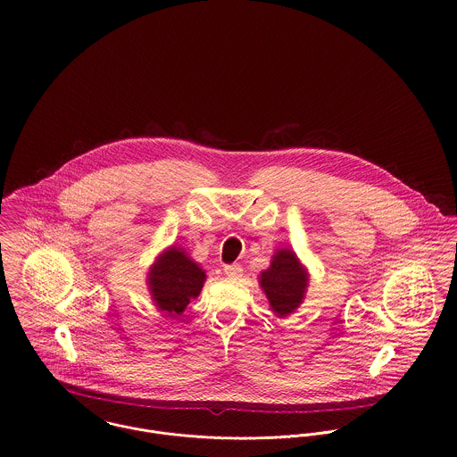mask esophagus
Returning a JSON list of instances; mask_svg holds the SVG:
<instances>
[{
	"label": "esophagus",
	"instance_id": "34e87169",
	"mask_svg": "<svg viewBox=\"0 0 457 457\" xmlns=\"http://www.w3.org/2000/svg\"><path fill=\"white\" fill-rule=\"evenodd\" d=\"M223 272L230 278V279H237L243 276V267L239 263H232V265H225Z\"/></svg>",
	"mask_w": 457,
	"mask_h": 457
}]
</instances>
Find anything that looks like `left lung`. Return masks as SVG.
Returning <instances> with one entry per match:
<instances>
[{
    "label": "left lung",
    "mask_w": 457,
    "mask_h": 457,
    "mask_svg": "<svg viewBox=\"0 0 457 457\" xmlns=\"http://www.w3.org/2000/svg\"><path fill=\"white\" fill-rule=\"evenodd\" d=\"M261 285L272 312L278 317H287L301 304L308 287V274L294 252L278 250L270 267L262 272Z\"/></svg>",
    "instance_id": "8db88e82"
}]
</instances>
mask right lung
I'll return each instance as SVG.
<instances>
[{
  "instance_id": "1",
  "label": "right lung",
  "mask_w": 457,
  "mask_h": 457,
  "mask_svg": "<svg viewBox=\"0 0 457 457\" xmlns=\"http://www.w3.org/2000/svg\"><path fill=\"white\" fill-rule=\"evenodd\" d=\"M205 272L179 248H170L153 265L149 290L156 306L169 313H183L204 285Z\"/></svg>"
}]
</instances>
